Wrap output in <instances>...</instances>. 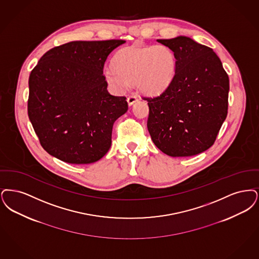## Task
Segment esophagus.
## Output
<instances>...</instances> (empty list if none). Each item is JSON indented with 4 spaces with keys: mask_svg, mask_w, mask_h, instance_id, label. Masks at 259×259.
<instances>
[{
    "mask_svg": "<svg viewBox=\"0 0 259 259\" xmlns=\"http://www.w3.org/2000/svg\"><path fill=\"white\" fill-rule=\"evenodd\" d=\"M126 101H127L128 105H130V106H132V105H133L135 102L137 101V97H136L135 95H131V96H128V97H127Z\"/></svg>",
    "mask_w": 259,
    "mask_h": 259,
    "instance_id": "34e87169",
    "label": "esophagus"
}]
</instances>
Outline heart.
Instances as JSON below:
<instances>
[{"mask_svg": "<svg viewBox=\"0 0 259 259\" xmlns=\"http://www.w3.org/2000/svg\"><path fill=\"white\" fill-rule=\"evenodd\" d=\"M176 59L165 45H131L120 49L112 67L104 69V78L115 90L123 91L131 83L144 94H157L173 79Z\"/></svg>", "mask_w": 259, "mask_h": 259, "instance_id": "b5f03b06", "label": "heart"}]
</instances>
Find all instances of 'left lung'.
Listing matches in <instances>:
<instances>
[{"instance_id": "left-lung-1", "label": "left lung", "mask_w": 259, "mask_h": 259, "mask_svg": "<svg viewBox=\"0 0 259 259\" xmlns=\"http://www.w3.org/2000/svg\"><path fill=\"white\" fill-rule=\"evenodd\" d=\"M175 55L168 86L148 101L153 142L170 157H190L215 141L228 109L229 78L212 48L187 36L158 39Z\"/></svg>"}]
</instances>
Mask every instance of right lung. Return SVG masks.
I'll use <instances>...</instances> for the list:
<instances>
[{
  "label": "right lung",
  "mask_w": 259,
  "mask_h": 259,
  "mask_svg": "<svg viewBox=\"0 0 259 259\" xmlns=\"http://www.w3.org/2000/svg\"><path fill=\"white\" fill-rule=\"evenodd\" d=\"M124 42L71 41L39 59L29 77L28 116L48 154L87 164L108 152L113 124L128 106L125 97L108 93L103 67Z\"/></svg>",
  "instance_id": "add662e5"
}]
</instances>
